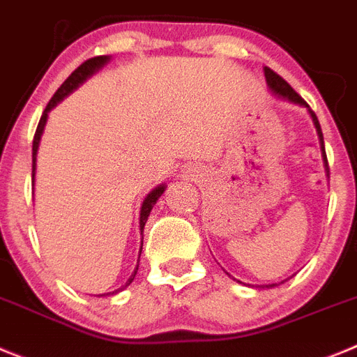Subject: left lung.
<instances>
[{
	"label": "left lung",
	"mask_w": 357,
	"mask_h": 357,
	"mask_svg": "<svg viewBox=\"0 0 357 357\" xmlns=\"http://www.w3.org/2000/svg\"><path fill=\"white\" fill-rule=\"evenodd\" d=\"M263 70H265L266 86L271 89V92L275 96V98L282 99V101L294 102V105H298V107L307 108V114H310V117L313 119V124H314V128H317V135H319V140H320V149H322L324 167H326V172H327V176H329V167H327V156H326V147H324L322 130H320V123H319V119H317V115H314L313 112H311V108L307 107V102L304 101V99L301 98V96H298L297 92H295L294 89H291V86L288 85V83L281 78V76L275 75L274 70L268 69V67H265V69H263ZM284 281H288V279H284ZM284 281H281V282H284ZM238 282H242V281H238ZM281 282H272V284H261V287H259V288H274V287H278V284H281ZM249 287H250V284H249Z\"/></svg>",
	"instance_id": "left-lung-1"
}]
</instances>
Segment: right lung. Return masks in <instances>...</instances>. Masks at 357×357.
Masks as SVG:
<instances>
[{
  "instance_id": "add662e5",
  "label": "right lung",
  "mask_w": 357,
  "mask_h": 357,
  "mask_svg": "<svg viewBox=\"0 0 357 357\" xmlns=\"http://www.w3.org/2000/svg\"><path fill=\"white\" fill-rule=\"evenodd\" d=\"M112 56H108V54H102V56H94V59L86 60V62H83L82 66L78 67V69L73 73V75L69 76V78L66 79V82L60 85V89L56 92H54V96L51 98V101L47 102L46 110H44L43 117H40V121H38V126H37V131H35V137H33V153H31V158H33V163H31V183L35 185V171H37V153H38V146H40V139H43V133H44V128H46V123H47V114H50L51 110H53L56 105H59L60 101H62L63 98H67V96L70 94L73 91H76L79 85H82L83 82H86V79L91 78L94 73H98L99 69H101L105 63L110 62ZM167 185L165 183H162V185H158L156 188H153V190L149 192V194L146 195V199H144L142 206H140V234H142L144 231V226H146L147 222V217H149L151 210H153V206L156 204V201L160 199V195L165 192ZM144 238V236H142ZM140 252H142V245H140ZM140 258V256H139ZM137 271H139V265H137V268L133 271V274L130 275V279L126 281V284H124L123 288H119V290L115 291H110V294H102V295H114V294H119L121 290H124L126 287H130L131 281L135 279V275H137Z\"/></svg>"
}]
</instances>
